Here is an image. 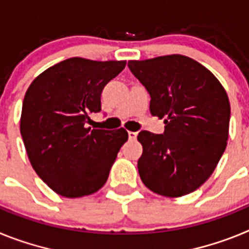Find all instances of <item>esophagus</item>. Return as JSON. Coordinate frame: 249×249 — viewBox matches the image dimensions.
<instances>
[{"mask_svg":"<svg viewBox=\"0 0 249 249\" xmlns=\"http://www.w3.org/2000/svg\"><path fill=\"white\" fill-rule=\"evenodd\" d=\"M128 138L129 140H136V138H137V132L128 131Z\"/></svg>","mask_w":249,"mask_h":249,"instance_id":"esophagus-1","label":"esophagus"}]
</instances>
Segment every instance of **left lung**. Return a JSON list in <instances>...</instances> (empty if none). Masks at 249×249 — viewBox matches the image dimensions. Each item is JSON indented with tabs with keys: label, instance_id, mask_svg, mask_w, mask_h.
<instances>
[{
	"label": "left lung",
	"instance_id": "obj_1",
	"mask_svg": "<svg viewBox=\"0 0 249 249\" xmlns=\"http://www.w3.org/2000/svg\"><path fill=\"white\" fill-rule=\"evenodd\" d=\"M128 67L151 96L152 116L166 124L162 135L138 133L141 179L157 195H188L210 178L227 146V93L212 72L182 54L129 61Z\"/></svg>",
	"mask_w": 249,
	"mask_h": 249
}]
</instances>
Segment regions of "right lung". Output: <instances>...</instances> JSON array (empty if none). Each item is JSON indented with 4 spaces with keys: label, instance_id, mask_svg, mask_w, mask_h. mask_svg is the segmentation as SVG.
I'll return each mask as SVG.
<instances>
[{
    "label": "right lung",
    "instance_id": "add662e5",
    "mask_svg": "<svg viewBox=\"0 0 249 249\" xmlns=\"http://www.w3.org/2000/svg\"><path fill=\"white\" fill-rule=\"evenodd\" d=\"M126 61L73 57L47 68L28 87L22 103L21 136L30 162L51 190L67 198L97 192L108 178L126 129H92L105 86Z\"/></svg>",
    "mask_w": 249,
    "mask_h": 249
}]
</instances>
